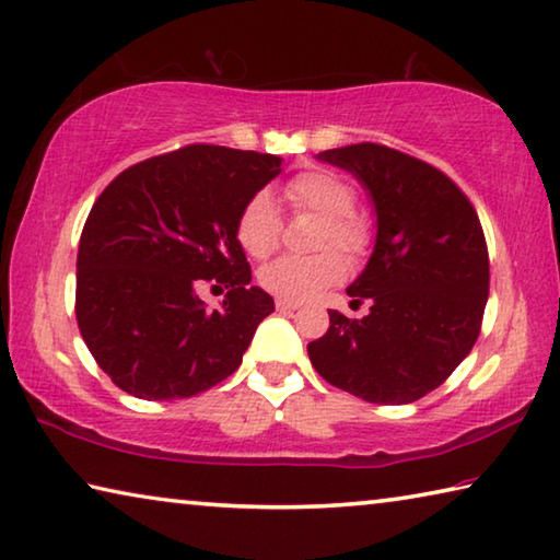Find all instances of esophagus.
Instances as JSON below:
<instances>
[{
    "instance_id": "1",
    "label": "esophagus",
    "mask_w": 560,
    "mask_h": 560,
    "mask_svg": "<svg viewBox=\"0 0 560 560\" xmlns=\"http://www.w3.org/2000/svg\"><path fill=\"white\" fill-rule=\"evenodd\" d=\"M299 306H301L299 301H291V299H277V308H279V312H283V314H287V312H296Z\"/></svg>"
}]
</instances>
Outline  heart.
Returning <instances> with one entry per match:
<instances>
[{
	"instance_id": "1",
	"label": "heart",
	"mask_w": 560,
	"mask_h": 560,
	"mask_svg": "<svg viewBox=\"0 0 560 560\" xmlns=\"http://www.w3.org/2000/svg\"><path fill=\"white\" fill-rule=\"evenodd\" d=\"M283 197L296 211H312L324 217L318 229L316 248L336 246L346 256H361L369 246V226L357 214V191L341 176L324 168L296 174L287 186ZM281 238V221L271 199L256 194L246 201L236 219V242L254 259H266L277 252ZM343 277V261L336 252L314 256H283L266 264L259 271L261 287L273 296L301 301L322 294Z\"/></svg>"
}]
</instances>
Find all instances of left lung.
Instances as JSON below:
<instances>
[{"instance_id": "left-lung-1", "label": "left lung", "mask_w": 560, "mask_h": 560, "mask_svg": "<svg viewBox=\"0 0 560 560\" xmlns=\"http://www.w3.org/2000/svg\"><path fill=\"white\" fill-rule=\"evenodd\" d=\"M376 209L374 254L346 289L363 318L328 312L308 359L328 384L371 404L419 401L474 349L488 301V248L466 194L421 159L384 144L326 149ZM351 301V304H353Z\"/></svg>"}]
</instances>
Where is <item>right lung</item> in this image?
Segmentation results:
<instances>
[{
  "mask_svg": "<svg viewBox=\"0 0 560 560\" xmlns=\"http://www.w3.org/2000/svg\"><path fill=\"white\" fill-rule=\"evenodd\" d=\"M281 172L273 154L189 144L124 168L94 201L77 254V324L100 369L147 401L232 376L273 312L252 287L236 219ZM203 282L229 288L219 310Z\"/></svg>",
  "mask_w": 560,
  "mask_h": 560,
  "instance_id": "1",
  "label": "right lung"
}]
</instances>
